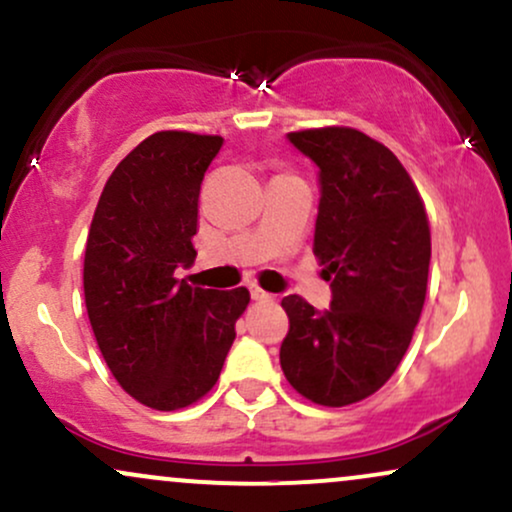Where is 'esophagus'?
Segmentation results:
<instances>
[{
    "label": "esophagus",
    "mask_w": 512,
    "mask_h": 512,
    "mask_svg": "<svg viewBox=\"0 0 512 512\" xmlns=\"http://www.w3.org/2000/svg\"><path fill=\"white\" fill-rule=\"evenodd\" d=\"M249 290H251V299H256V302H273V294L266 292V290H261V287H258V285H251Z\"/></svg>",
    "instance_id": "34e87169"
}]
</instances>
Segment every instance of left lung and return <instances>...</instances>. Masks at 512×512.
<instances>
[{
  "label": "left lung",
  "instance_id": "8db88e82",
  "mask_svg": "<svg viewBox=\"0 0 512 512\" xmlns=\"http://www.w3.org/2000/svg\"><path fill=\"white\" fill-rule=\"evenodd\" d=\"M318 167L314 254L330 309L282 299L280 366L306 400L345 407L374 395L410 347L429 280L431 232L417 186L383 143L350 126L287 134Z\"/></svg>",
  "mask_w": 512,
  "mask_h": 512
}]
</instances>
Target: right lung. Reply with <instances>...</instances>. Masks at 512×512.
Segmentation results:
<instances>
[{
  "instance_id": "1",
  "label": "right lung",
  "mask_w": 512,
  "mask_h": 512,
  "mask_svg": "<svg viewBox=\"0 0 512 512\" xmlns=\"http://www.w3.org/2000/svg\"><path fill=\"white\" fill-rule=\"evenodd\" d=\"M220 136L158 131L114 167L90 222L83 292L95 340L131 398L182 410L218 381L249 290L174 278L196 258L198 194Z\"/></svg>"
}]
</instances>
